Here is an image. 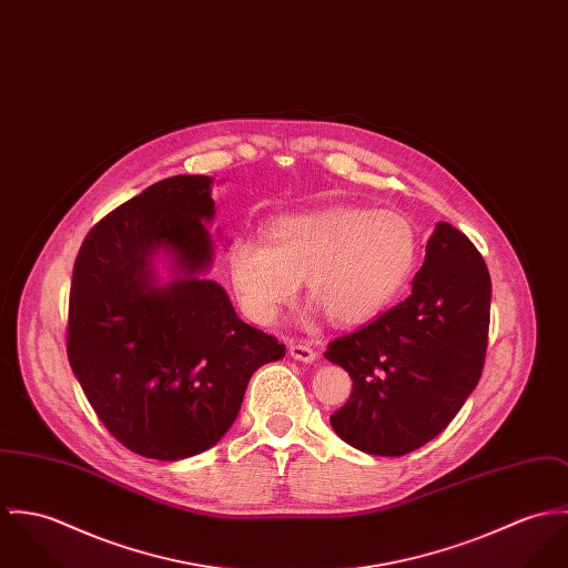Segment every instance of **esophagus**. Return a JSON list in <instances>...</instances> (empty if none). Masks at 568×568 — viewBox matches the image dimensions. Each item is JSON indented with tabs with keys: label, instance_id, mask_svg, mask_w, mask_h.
Listing matches in <instances>:
<instances>
[{
	"label": "esophagus",
	"instance_id": "esophagus-1",
	"mask_svg": "<svg viewBox=\"0 0 568 568\" xmlns=\"http://www.w3.org/2000/svg\"><path fill=\"white\" fill-rule=\"evenodd\" d=\"M290 355L296 359V362H303V364H312L315 362V351L307 344H301V342H292L290 344Z\"/></svg>",
	"mask_w": 568,
	"mask_h": 568
}]
</instances>
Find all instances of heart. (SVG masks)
I'll return each instance as SVG.
<instances>
[{
    "label": "heart",
    "mask_w": 568,
    "mask_h": 568,
    "mask_svg": "<svg viewBox=\"0 0 568 568\" xmlns=\"http://www.w3.org/2000/svg\"><path fill=\"white\" fill-rule=\"evenodd\" d=\"M416 258L418 233L407 215L326 206L278 217L265 244L240 242L229 270L242 310L258 324L274 322L307 281L312 305L337 326H355L398 296Z\"/></svg>",
    "instance_id": "b5f03b06"
}]
</instances>
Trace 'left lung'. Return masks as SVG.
Returning a JSON list of instances; mask_svg holds the SVG:
<instances>
[{
  "label": "left lung",
  "instance_id": "1",
  "mask_svg": "<svg viewBox=\"0 0 568 568\" xmlns=\"http://www.w3.org/2000/svg\"><path fill=\"white\" fill-rule=\"evenodd\" d=\"M490 274L473 242L438 222L412 296L335 337L324 357L353 378L335 434L371 455L398 457L434 440L481 377L490 326Z\"/></svg>",
  "mask_w": 568,
  "mask_h": 568
}]
</instances>
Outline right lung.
Returning a JSON list of instances; mask_svg holds the SVG:
<instances>
[{
    "instance_id": "right-lung-1",
    "label": "right lung",
    "mask_w": 568,
    "mask_h": 568,
    "mask_svg": "<svg viewBox=\"0 0 568 568\" xmlns=\"http://www.w3.org/2000/svg\"><path fill=\"white\" fill-rule=\"evenodd\" d=\"M209 176H172L111 211L73 263L67 357L104 427L150 459H185L235 423L256 368L285 355L204 278ZM173 261L161 284L153 256Z\"/></svg>"
}]
</instances>
